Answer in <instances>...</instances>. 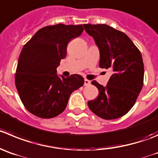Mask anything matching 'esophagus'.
<instances>
[{
  "mask_svg": "<svg viewBox=\"0 0 158 158\" xmlns=\"http://www.w3.org/2000/svg\"><path fill=\"white\" fill-rule=\"evenodd\" d=\"M89 84H90V81L85 79V80H84V85H85V86H89Z\"/></svg>",
  "mask_w": 158,
  "mask_h": 158,
  "instance_id": "obj_1",
  "label": "esophagus"
}]
</instances>
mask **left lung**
I'll use <instances>...</instances> for the list:
<instances>
[{
  "mask_svg": "<svg viewBox=\"0 0 158 158\" xmlns=\"http://www.w3.org/2000/svg\"><path fill=\"white\" fill-rule=\"evenodd\" d=\"M100 50V68L110 69L113 74L104 87L97 81L91 83L99 95L88 106L106 120L125 115L133 107L143 86L144 66L139 50L129 36L105 24H84Z\"/></svg>",
  "mask_w": 158,
  "mask_h": 158,
  "instance_id": "left-lung-1",
  "label": "left lung"
}]
</instances>
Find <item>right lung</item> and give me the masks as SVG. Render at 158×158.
<instances>
[{
    "label": "right lung",
    "instance_id": "1",
    "mask_svg": "<svg viewBox=\"0 0 158 158\" xmlns=\"http://www.w3.org/2000/svg\"><path fill=\"white\" fill-rule=\"evenodd\" d=\"M83 29L82 25L45 26L23 46L15 82L23 105L31 114L41 118L59 115L72 93L84 84L79 75L59 78L56 71L66 57L68 43L80 36Z\"/></svg>",
    "mask_w": 158,
    "mask_h": 158
}]
</instances>
